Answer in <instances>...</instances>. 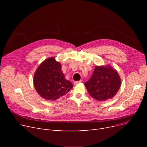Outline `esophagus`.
I'll use <instances>...</instances> for the list:
<instances>
[{
    "label": "esophagus",
    "instance_id": "esophagus-1",
    "mask_svg": "<svg viewBox=\"0 0 147 147\" xmlns=\"http://www.w3.org/2000/svg\"><path fill=\"white\" fill-rule=\"evenodd\" d=\"M82 82V80H80V81H76V82H74V84H75V85H76V84H79V83H81Z\"/></svg>",
    "mask_w": 147,
    "mask_h": 147
}]
</instances>
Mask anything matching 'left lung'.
<instances>
[{
    "label": "left lung",
    "instance_id": "obj_1",
    "mask_svg": "<svg viewBox=\"0 0 147 147\" xmlns=\"http://www.w3.org/2000/svg\"><path fill=\"white\" fill-rule=\"evenodd\" d=\"M84 86L92 98L105 101L116 95L121 86V79L111 65H96L94 74Z\"/></svg>",
    "mask_w": 147,
    "mask_h": 147
}]
</instances>
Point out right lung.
<instances>
[{
  "mask_svg": "<svg viewBox=\"0 0 147 147\" xmlns=\"http://www.w3.org/2000/svg\"><path fill=\"white\" fill-rule=\"evenodd\" d=\"M33 84L38 94L49 101L60 98L73 88L72 83L65 79L61 63L54 57L44 60L37 67Z\"/></svg>",
  "mask_w": 147,
  "mask_h": 147,
  "instance_id": "1",
  "label": "right lung"
}]
</instances>
